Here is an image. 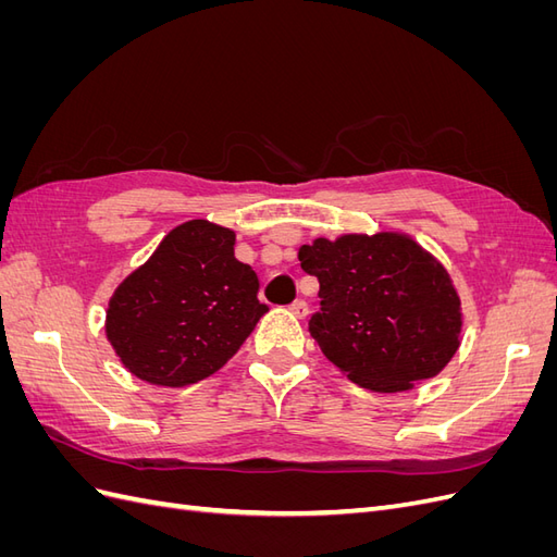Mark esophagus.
<instances>
[{"label": "esophagus", "instance_id": "esophagus-1", "mask_svg": "<svg viewBox=\"0 0 557 557\" xmlns=\"http://www.w3.org/2000/svg\"><path fill=\"white\" fill-rule=\"evenodd\" d=\"M290 311L297 315V318H307L309 315V305L305 299H297V301H293L290 305Z\"/></svg>", "mask_w": 557, "mask_h": 557}]
</instances>
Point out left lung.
<instances>
[{
	"label": "left lung",
	"mask_w": 557,
	"mask_h": 557,
	"mask_svg": "<svg viewBox=\"0 0 557 557\" xmlns=\"http://www.w3.org/2000/svg\"><path fill=\"white\" fill-rule=\"evenodd\" d=\"M320 283L309 332L325 358L367 391L401 393L432 379L460 346L458 290L409 234H342L299 248Z\"/></svg>",
	"instance_id": "left-lung-1"
}]
</instances>
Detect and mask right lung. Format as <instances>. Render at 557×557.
<instances>
[{
  "label": "right lung",
  "mask_w": 557,
  "mask_h": 557,
  "mask_svg": "<svg viewBox=\"0 0 557 557\" xmlns=\"http://www.w3.org/2000/svg\"><path fill=\"white\" fill-rule=\"evenodd\" d=\"M237 234L188 221L117 285L107 309V339L137 379L183 387L215 374L269 311L260 281L234 258Z\"/></svg>",
  "instance_id": "obj_1"
}]
</instances>
